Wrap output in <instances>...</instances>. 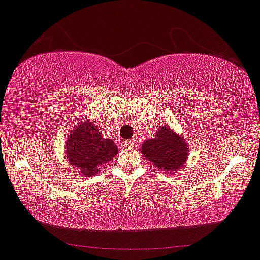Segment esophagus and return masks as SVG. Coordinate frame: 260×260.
<instances>
[{"instance_id": "34e87169", "label": "esophagus", "mask_w": 260, "mask_h": 260, "mask_svg": "<svg viewBox=\"0 0 260 260\" xmlns=\"http://www.w3.org/2000/svg\"><path fill=\"white\" fill-rule=\"evenodd\" d=\"M123 145L125 146V148H127V149H132L133 146H135V143H133L132 140H127V141H124Z\"/></svg>"}]
</instances>
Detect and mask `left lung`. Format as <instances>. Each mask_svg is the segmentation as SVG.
I'll use <instances>...</instances> for the list:
<instances>
[{"mask_svg": "<svg viewBox=\"0 0 260 260\" xmlns=\"http://www.w3.org/2000/svg\"><path fill=\"white\" fill-rule=\"evenodd\" d=\"M140 150L155 168L168 174H174L183 168L189 152L186 139L168 125L159 128L153 139L145 140Z\"/></svg>", "mask_w": 260, "mask_h": 260, "instance_id": "obj_1", "label": "left lung"}]
</instances>
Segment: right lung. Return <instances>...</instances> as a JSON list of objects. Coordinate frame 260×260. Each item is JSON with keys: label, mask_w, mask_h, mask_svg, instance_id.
I'll list each match as a JSON object with an SVG mask.
<instances>
[{"label": "right lung", "mask_w": 260, "mask_h": 260, "mask_svg": "<svg viewBox=\"0 0 260 260\" xmlns=\"http://www.w3.org/2000/svg\"><path fill=\"white\" fill-rule=\"evenodd\" d=\"M119 153L111 139L101 135L96 125L90 120H78L65 141V157L68 164L80 169L83 177H94Z\"/></svg>", "instance_id": "1"}]
</instances>
